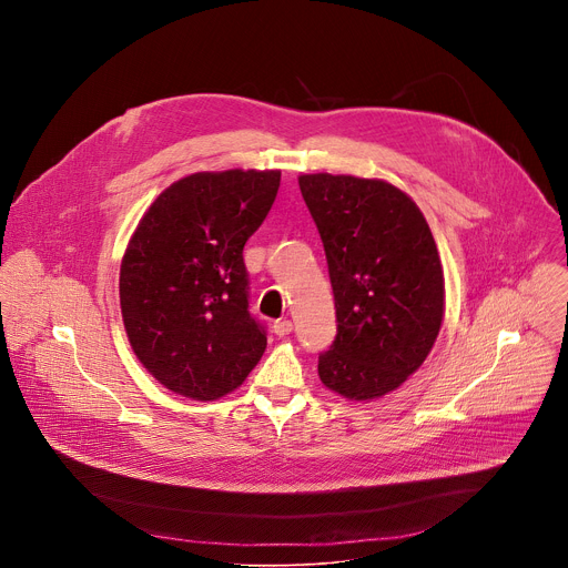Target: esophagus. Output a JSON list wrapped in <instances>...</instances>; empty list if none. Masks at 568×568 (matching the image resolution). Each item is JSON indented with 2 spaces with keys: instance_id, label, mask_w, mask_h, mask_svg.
<instances>
[{
  "instance_id": "1",
  "label": "esophagus",
  "mask_w": 568,
  "mask_h": 568,
  "mask_svg": "<svg viewBox=\"0 0 568 568\" xmlns=\"http://www.w3.org/2000/svg\"><path fill=\"white\" fill-rule=\"evenodd\" d=\"M274 333H276L278 337H287V335L292 333V321H290V318H278V321H274Z\"/></svg>"
}]
</instances>
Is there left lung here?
<instances>
[{
  "label": "left lung",
  "mask_w": 568,
  "mask_h": 568,
  "mask_svg": "<svg viewBox=\"0 0 568 568\" xmlns=\"http://www.w3.org/2000/svg\"><path fill=\"white\" fill-rule=\"evenodd\" d=\"M335 294L337 335L318 377L351 399L397 388L427 359L443 323L445 278L416 202L379 180L303 175Z\"/></svg>",
  "instance_id": "8db88e82"
}]
</instances>
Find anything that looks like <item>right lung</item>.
I'll return each mask as SVG.
<instances>
[{
  "instance_id": "right-lung-1",
  "label": "right lung",
  "mask_w": 568,
  "mask_h": 568,
  "mask_svg": "<svg viewBox=\"0 0 568 568\" xmlns=\"http://www.w3.org/2000/svg\"><path fill=\"white\" fill-rule=\"evenodd\" d=\"M278 186V171L195 173L141 217L121 263V312L134 355L166 388L217 399L263 357L242 250Z\"/></svg>"
}]
</instances>
